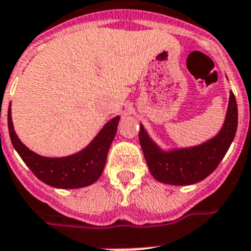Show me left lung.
I'll use <instances>...</instances> for the list:
<instances>
[{
	"instance_id": "1",
	"label": "left lung",
	"mask_w": 251,
	"mask_h": 251,
	"mask_svg": "<svg viewBox=\"0 0 251 251\" xmlns=\"http://www.w3.org/2000/svg\"><path fill=\"white\" fill-rule=\"evenodd\" d=\"M237 130V103L229 95L225 125L215 138L201 146L162 152L150 139L140 125L139 142L151 174L158 182L173 185H188L201 182L211 174L227 153Z\"/></svg>"
}]
</instances>
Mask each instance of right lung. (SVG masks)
Listing matches in <instances>:
<instances>
[{
	"instance_id": "right-lung-1",
	"label": "right lung",
	"mask_w": 251,
	"mask_h": 251,
	"mask_svg": "<svg viewBox=\"0 0 251 251\" xmlns=\"http://www.w3.org/2000/svg\"><path fill=\"white\" fill-rule=\"evenodd\" d=\"M120 117H115L101 129L83 151L69 157L49 158L29 151L14 131L10 111L7 113L10 139L16 152L40 180L55 188H81L97 182L103 173L112 140L117 131Z\"/></svg>"
}]
</instances>
